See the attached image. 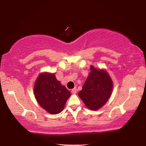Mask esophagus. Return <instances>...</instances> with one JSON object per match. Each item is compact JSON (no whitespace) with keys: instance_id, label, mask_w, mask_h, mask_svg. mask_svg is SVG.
I'll return each mask as SVG.
<instances>
[{"instance_id":"1","label":"esophagus","mask_w":146,"mask_h":146,"mask_svg":"<svg viewBox=\"0 0 146 146\" xmlns=\"http://www.w3.org/2000/svg\"><path fill=\"white\" fill-rule=\"evenodd\" d=\"M76 91H77V90H76V88H73L72 90H71V93H72L73 94H75L76 93Z\"/></svg>"}]
</instances>
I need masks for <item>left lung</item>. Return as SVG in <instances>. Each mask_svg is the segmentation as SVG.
Here are the masks:
<instances>
[{
  "instance_id": "8db88e82",
  "label": "left lung",
  "mask_w": 146,
  "mask_h": 146,
  "mask_svg": "<svg viewBox=\"0 0 146 146\" xmlns=\"http://www.w3.org/2000/svg\"><path fill=\"white\" fill-rule=\"evenodd\" d=\"M91 72L86 79L78 96L86 107L98 110L105 104L112 93L113 82L109 74L104 70H97L91 66Z\"/></svg>"
}]
</instances>
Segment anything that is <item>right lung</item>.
Segmentation results:
<instances>
[{
	"label": "right lung",
	"mask_w": 146,
	"mask_h": 146,
	"mask_svg": "<svg viewBox=\"0 0 146 146\" xmlns=\"http://www.w3.org/2000/svg\"><path fill=\"white\" fill-rule=\"evenodd\" d=\"M34 94L42 108L52 115L63 110L70 91L56 80L54 73H43L39 75L35 82Z\"/></svg>",
	"instance_id": "1"
}]
</instances>
